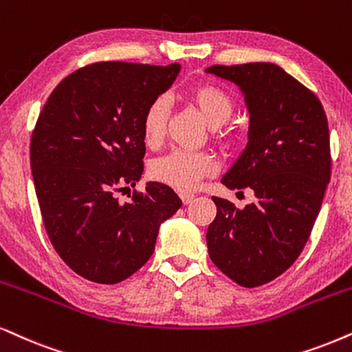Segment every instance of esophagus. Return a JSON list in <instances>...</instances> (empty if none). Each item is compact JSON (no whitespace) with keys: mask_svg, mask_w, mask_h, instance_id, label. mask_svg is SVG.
I'll return each mask as SVG.
<instances>
[{"mask_svg":"<svg viewBox=\"0 0 352 352\" xmlns=\"http://www.w3.org/2000/svg\"><path fill=\"white\" fill-rule=\"evenodd\" d=\"M180 198L185 204H190L195 199V195L193 193H185V191H184V193H180Z\"/></svg>","mask_w":352,"mask_h":352,"instance_id":"1","label":"esophagus"}]
</instances>
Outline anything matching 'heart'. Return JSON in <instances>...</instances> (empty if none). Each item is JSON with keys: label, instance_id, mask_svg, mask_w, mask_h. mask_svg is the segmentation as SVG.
<instances>
[{"label": "heart", "instance_id": "heart-1", "mask_svg": "<svg viewBox=\"0 0 352 352\" xmlns=\"http://www.w3.org/2000/svg\"><path fill=\"white\" fill-rule=\"evenodd\" d=\"M185 99L190 102L209 126H221L232 117L235 104L226 89L214 84H197L186 89ZM168 107L167 100L157 97L148 105L141 118V135L148 148H157L166 135ZM217 141L224 146H232L237 141V133L229 126L217 128ZM216 159L208 153H186L170 151L151 164V177L159 184L179 191H190L198 182L211 177L216 172Z\"/></svg>", "mask_w": 352, "mask_h": 352}]
</instances>
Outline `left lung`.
Here are the masks:
<instances>
[{"instance_id": "obj_1", "label": "left lung", "mask_w": 352, "mask_h": 352, "mask_svg": "<svg viewBox=\"0 0 352 352\" xmlns=\"http://www.w3.org/2000/svg\"><path fill=\"white\" fill-rule=\"evenodd\" d=\"M206 73L245 96L247 148L221 182L255 193L243 209L212 197L209 258L240 286H263L297 260L322 208L331 173L327 115L318 97L278 65H214Z\"/></svg>"}]
</instances>
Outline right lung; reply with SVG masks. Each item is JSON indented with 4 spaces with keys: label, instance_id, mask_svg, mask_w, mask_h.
<instances>
[{
    "label": "right lung",
    "instance_id": "obj_1",
    "mask_svg": "<svg viewBox=\"0 0 352 352\" xmlns=\"http://www.w3.org/2000/svg\"><path fill=\"white\" fill-rule=\"evenodd\" d=\"M180 65L100 61L66 76L48 97L30 140V167L48 239L74 273L117 284L153 255L159 228L182 206L170 186L141 179V118Z\"/></svg>",
    "mask_w": 352,
    "mask_h": 352
}]
</instances>
